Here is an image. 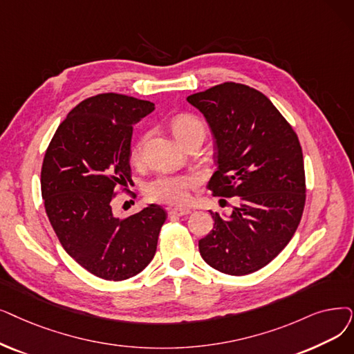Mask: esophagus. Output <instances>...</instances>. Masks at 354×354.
I'll list each match as a JSON object with an SVG mask.
<instances>
[{"label": "esophagus", "mask_w": 354, "mask_h": 354, "mask_svg": "<svg viewBox=\"0 0 354 354\" xmlns=\"http://www.w3.org/2000/svg\"><path fill=\"white\" fill-rule=\"evenodd\" d=\"M169 214L178 215V217H183V215L191 214V209L189 208H172L171 211H169Z\"/></svg>", "instance_id": "esophagus-1"}]
</instances>
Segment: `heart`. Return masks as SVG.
I'll list each match as a JSON object with an SVG mask.
<instances>
[{
  "instance_id": "1",
  "label": "heart",
  "mask_w": 354,
  "mask_h": 354,
  "mask_svg": "<svg viewBox=\"0 0 354 354\" xmlns=\"http://www.w3.org/2000/svg\"><path fill=\"white\" fill-rule=\"evenodd\" d=\"M171 129L176 140L183 145L195 134L205 136V124L198 117L192 114H179L172 122ZM146 133L137 137L131 146V158L139 159L143 143L146 140ZM201 183V178L196 174H160L153 180H150L146 187V195L155 203L166 205H185L189 203L191 192L196 189Z\"/></svg>"
}]
</instances>
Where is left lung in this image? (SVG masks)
Listing matches in <instances>:
<instances>
[{
    "mask_svg": "<svg viewBox=\"0 0 354 354\" xmlns=\"http://www.w3.org/2000/svg\"><path fill=\"white\" fill-rule=\"evenodd\" d=\"M215 139L218 169L208 189L239 196L230 218L212 212L214 228L199 253L215 270L243 276L262 269L295 234L305 205L298 136L270 100L254 88L224 82L189 95Z\"/></svg>",
    "mask_w": 354,
    "mask_h": 354,
    "instance_id": "8db88e82",
    "label": "left lung"
}]
</instances>
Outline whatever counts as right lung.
I'll use <instances>...</instances> for the list:
<instances>
[{"instance_id": "1", "label": "right lung", "mask_w": 354, "mask_h": 354, "mask_svg": "<svg viewBox=\"0 0 354 354\" xmlns=\"http://www.w3.org/2000/svg\"><path fill=\"white\" fill-rule=\"evenodd\" d=\"M153 110L115 92L89 97L60 122L43 159L41 198L60 244L105 281L133 278L151 262L167 215L156 204L124 218L113 212V199L133 182V124Z\"/></svg>"}]
</instances>
